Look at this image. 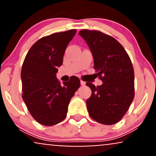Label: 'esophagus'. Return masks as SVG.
I'll return each mask as SVG.
<instances>
[{
    "label": "esophagus",
    "instance_id": "34e87169",
    "mask_svg": "<svg viewBox=\"0 0 156 156\" xmlns=\"http://www.w3.org/2000/svg\"><path fill=\"white\" fill-rule=\"evenodd\" d=\"M80 85H81V86H85L86 85V82L83 81V80H80Z\"/></svg>",
    "mask_w": 156,
    "mask_h": 156
}]
</instances>
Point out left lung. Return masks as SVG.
Listing matches in <instances>:
<instances>
[{
  "instance_id": "8db88e82",
  "label": "left lung",
  "mask_w": 156,
  "mask_h": 156,
  "mask_svg": "<svg viewBox=\"0 0 156 156\" xmlns=\"http://www.w3.org/2000/svg\"><path fill=\"white\" fill-rule=\"evenodd\" d=\"M89 46L94 69L103 84L95 87L87 82L92 95L87 100L89 114L104 125L119 122L134 98V71L124 48L115 39L98 31L82 30L78 33Z\"/></svg>"
}]
</instances>
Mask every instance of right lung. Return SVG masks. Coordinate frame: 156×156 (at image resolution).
Segmentation results:
<instances>
[{
    "mask_svg": "<svg viewBox=\"0 0 156 156\" xmlns=\"http://www.w3.org/2000/svg\"><path fill=\"white\" fill-rule=\"evenodd\" d=\"M76 33L73 29L42 37L25 58L21 70L22 97L30 114L41 125L51 126L64 120L69 101L80 87L77 77L61 84L55 75Z\"/></svg>",
    "mask_w": 156,
    "mask_h": 156,
    "instance_id": "obj_1",
    "label": "right lung"
}]
</instances>
